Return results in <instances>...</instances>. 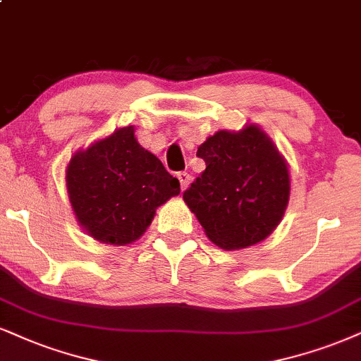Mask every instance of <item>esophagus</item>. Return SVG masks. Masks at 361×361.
Instances as JSON below:
<instances>
[{"label":"esophagus","mask_w":361,"mask_h":361,"mask_svg":"<svg viewBox=\"0 0 361 361\" xmlns=\"http://www.w3.org/2000/svg\"><path fill=\"white\" fill-rule=\"evenodd\" d=\"M177 177H179V182H180V188H182V190H185L189 188V184H190V176L188 172H179L177 173Z\"/></svg>","instance_id":"obj_1"}]
</instances>
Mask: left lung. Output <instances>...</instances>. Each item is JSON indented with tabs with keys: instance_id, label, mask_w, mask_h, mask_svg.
Instances as JSON below:
<instances>
[{
	"instance_id": "1",
	"label": "left lung",
	"mask_w": 361,
	"mask_h": 361,
	"mask_svg": "<svg viewBox=\"0 0 361 361\" xmlns=\"http://www.w3.org/2000/svg\"><path fill=\"white\" fill-rule=\"evenodd\" d=\"M206 171L184 202L216 246L235 251L264 241L281 222L291 192L286 159L256 123L217 130L199 145Z\"/></svg>"
}]
</instances>
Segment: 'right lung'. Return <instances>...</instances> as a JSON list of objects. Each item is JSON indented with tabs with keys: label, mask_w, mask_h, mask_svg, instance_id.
Masks as SVG:
<instances>
[{
	"label": "right lung",
	"mask_w": 361,
	"mask_h": 361,
	"mask_svg": "<svg viewBox=\"0 0 361 361\" xmlns=\"http://www.w3.org/2000/svg\"><path fill=\"white\" fill-rule=\"evenodd\" d=\"M66 192L78 224L95 241L112 246L135 243L159 206L180 194V184L135 139L133 126L72 155Z\"/></svg>",
	"instance_id": "1"
}]
</instances>
